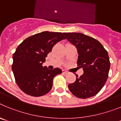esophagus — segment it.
<instances>
[{"mask_svg": "<svg viewBox=\"0 0 121 121\" xmlns=\"http://www.w3.org/2000/svg\"><path fill=\"white\" fill-rule=\"evenodd\" d=\"M62 73H64V74H67V73H68V71H67V70H62Z\"/></svg>", "mask_w": 121, "mask_h": 121, "instance_id": "1", "label": "esophagus"}]
</instances>
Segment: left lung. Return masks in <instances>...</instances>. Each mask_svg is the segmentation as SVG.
I'll list each match as a JSON object with an SVG mask.
<instances>
[{
	"mask_svg": "<svg viewBox=\"0 0 121 121\" xmlns=\"http://www.w3.org/2000/svg\"><path fill=\"white\" fill-rule=\"evenodd\" d=\"M66 39L78 50V66L84 74H77L74 83L68 84L71 93L86 99L98 93L104 86L110 67L107 51L96 39L80 33H64Z\"/></svg>",
	"mask_w": 121,
	"mask_h": 121,
	"instance_id": "obj_1",
	"label": "left lung"
}]
</instances>
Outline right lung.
<instances>
[{
  "mask_svg": "<svg viewBox=\"0 0 121 121\" xmlns=\"http://www.w3.org/2000/svg\"><path fill=\"white\" fill-rule=\"evenodd\" d=\"M65 39L63 33L43 31L25 39L13 56L12 70L20 89L32 96L46 95L53 86V78L61 69L43 67L46 57L56 43Z\"/></svg>",
  "mask_w": 121,
  "mask_h": 121,
  "instance_id": "right-lung-1",
  "label": "right lung"
}]
</instances>
